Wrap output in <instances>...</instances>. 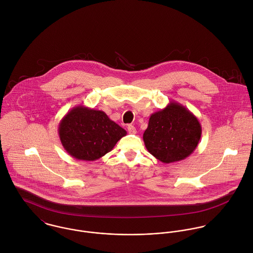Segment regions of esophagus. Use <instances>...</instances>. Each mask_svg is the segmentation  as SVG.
Returning a JSON list of instances; mask_svg holds the SVG:
<instances>
[{"instance_id": "1", "label": "esophagus", "mask_w": 253, "mask_h": 253, "mask_svg": "<svg viewBox=\"0 0 253 253\" xmlns=\"http://www.w3.org/2000/svg\"><path fill=\"white\" fill-rule=\"evenodd\" d=\"M127 130H128V132H129V133H131V134L136 133V128H135L133 126H131V125L127 126Z\"/></svg>"}]
</instances>
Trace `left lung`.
<instances>
[{
    "label": "left lung",
    "instance_id": "8db88e82",
    "mask_svg": "<svg viewBox=\"0 0 253 253\" xmlns=\"http://www.w3.org/2000/svg\"><path fill=\"white\" fill-rule=\"evenodd\" d=\"M202 136L198 118L180 103L171 101L151 115L143 140L148 152L165 164L179 162L197 148Z\"/></svg>",
    "mask_w": 253,
    "mask_h": 253
}]
</instances>
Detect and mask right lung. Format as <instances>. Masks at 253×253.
<instances>
[{"label": "right lung", "instance_id": "1", "mask_svg": "<svg viewBox=\"0 0 253 253\" xmlns=\"http://www.w3.org/2000/svg\"><path fill=\"white\" fill-rule=\"evenodd\" d=\"M58 134L66 152L81 161H95L109 153L126 131L99 110L83 105L60 121Z\"/></svg>", "mask_w": 253, "mask_h": 253}]
</instances>
